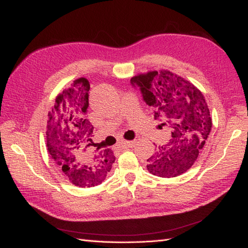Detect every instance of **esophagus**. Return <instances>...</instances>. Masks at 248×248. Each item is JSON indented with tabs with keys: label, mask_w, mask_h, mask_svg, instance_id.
Returning <instances> with one entry per match:
<instances>
[{
	"label": "esophagus",
	"mask_w": 248,
	"mask_h": 248,
	"mask_svg": "<svg viewBox=\"0 0 248 248\" xmlns=\"http://www.w3.org/2000/svg\"><path fill=\"white\" fill-rule=\"evenodd\" d=\"M134 143L135 141H120V143H118V148L120 149H129V148H132V147L134 146Z\"/></svg>",
	"instance_id": "obj_1"
}]
</instances>
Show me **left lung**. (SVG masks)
Segmentation results:
<instances>
[{"label": "left lung", "instance_id": "left-lung-1", "mask_svg": "<svg viewBox=\"0 0 248 248\" xmlns=\"http://www.w3.org/2000/svg\"><path fill=\"white\" fill-rule=\"evenodd\" d=\"M131 84L140 88L155 119L171 132L168 143L147 160V170L162 178L186 172L202 151L212 128L203 94L191 82L167 70L133 77Z\"/></svg>", "mask_w": 248, "mask_h": 248}]
</instances>
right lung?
Returning <instances> with one entry per match:
<instances>
[{"instance_id": "obj_1", "label": "right lung", "mask_w": 248, "mask_h": 248, "mask_svg": "<svg viewBox=\"0 0 248 248\" xmlns=\"http://www.w3.org/2000/svg\"><path fill=\"white\" fill-rule=\"evenodd\" d=\"M89 88L87 78H80L59 94L46 125L52 160L68 180L80 187L101 183L115 162L112 150L91 148L93 127L86 119Z\"/></svg>"}]
</instances>
